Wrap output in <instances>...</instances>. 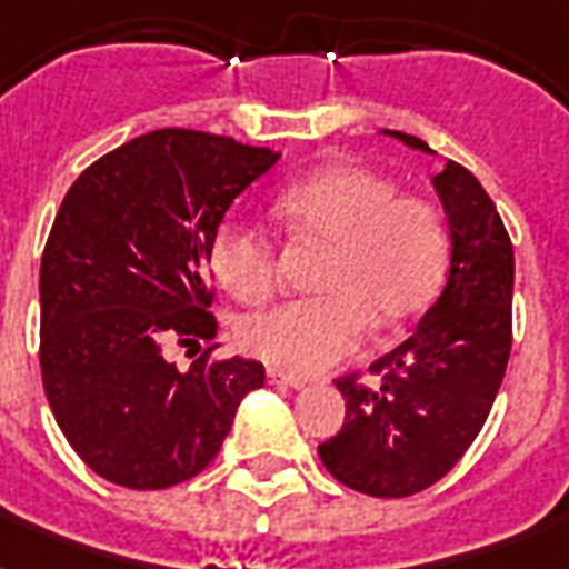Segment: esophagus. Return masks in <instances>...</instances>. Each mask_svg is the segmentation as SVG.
<instances>
[{"label": "esophagus", "mask_w": 569, "mask_h": 569, "mask_svg": "<svg viewBox=\"0 0 569 569\" xmlns=\"http://www.w3.org/2000/svg\"><path fill=\"white\" fill-rule=\"evenodd\" d=\"M268 380H271V383H280V387H292V389L303 387V378L283 372V369H268Z\"/></svg>", "instance_id": "esophagus-1"}]
</instances>
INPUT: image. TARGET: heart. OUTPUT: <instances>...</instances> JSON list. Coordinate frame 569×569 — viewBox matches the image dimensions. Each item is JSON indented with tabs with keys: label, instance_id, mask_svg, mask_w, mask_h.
<instances>
[{
	"label": "heart",
	"instance_id": "1",
	"mask_svg": "<svg viewBox=\"0 0 569 569\" xmlns=\"http://www.w3.org/2000/svg\"><path fill=\"white\" fill-rule=\"evenodd\" d=\"M286 227L330 248L319 298L244 319V351L289 372H321L360 348L366 328H392L422 310L449 259L446 218L431 200L363 168H333L277 197ZM218 283L241 303H266L280 283L274 241L227 221L209 248Z\"/></svg>",
	"mask_w": 569,
	"mask_h": 569
}]
</instances>
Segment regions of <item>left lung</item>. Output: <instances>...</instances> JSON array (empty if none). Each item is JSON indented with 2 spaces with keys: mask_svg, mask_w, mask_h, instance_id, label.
Returning <instances> with one entry per match:
<instances>
[{
  "mask_svg": "<svg viewBox=\"0 0 569 569\" xmlns=\"http://www.w3.org/2000/svg\"><path fill=\"white\" fill-rule=\"evenodd\" d=\"M431 153L422 138L392 132ZM451 232L440 298L416 330L360 372L337 378L346 422L319 446L337 481L378 499H405L455 469L485 428L511 357L513 244L481 182L458 162L433 177Z\"/></svg>",
  "mask_w": 569,
  "mask_h": 569,
  "instance_id": "1",
  "label": "left lung"
}]
</instances>
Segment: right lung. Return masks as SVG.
Segmentation results:
<instances>
[{"label":"right lung","mask_w":569,"mask_h":569,"mask_svg":"<svg viewBox=\"0 0 569 569\" xmlns=\"http://www.w3.org/2000/svg\"><path fill=\"white\" fill-rule=\"evenodd\" d=\"M271 147L156 129L84 168L40 257V375L58 428L111 485L164 490L209 467L266 366L214 360L209 248L274 168ZM209 341L189 373L171 347Z\"/></svg>","instance_id":"obj_1"}]
</instances>
